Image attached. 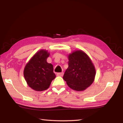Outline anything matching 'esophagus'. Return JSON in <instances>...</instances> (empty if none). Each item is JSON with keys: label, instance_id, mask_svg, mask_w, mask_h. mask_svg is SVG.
<instances>
[{"label": "esophagus", "instance_id": "34e87169", "mask_svg": "<svg viewBox=\"0 0 123 123\" xmlns=\"http://www.w3.org/2000/svg\"><path fill=\"white\" fill-rule=\"evenodd\" d=\"M63 72H61V73H57V75L59 76H62L63 75Z\"/></svg>", "mask_w": 123, "mask_h": 123}]
</instances>
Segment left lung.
<instances>
[{
  "label": "left lung",
  "mask_w": 123,
  "mask_h": 123,
  "mask_svg": "<svg viewBox=\"0 0 123 123\" xmlns=\"http://www.w3.org/2000/svg\"><path fill=\"white\" fill-rule=\"evenodd\" d=\"M68 67L63 79L70 88L82 91L93 82L95 69L90 58L82 50L75 51L68 55Z\"/></svg>",
  "instance_id": "obj_1"
}]
</instances>
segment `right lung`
<instances>
[{
    "label": "right lung",
    "instance_id": "right-lung-1",
    "mask_svg": "<svg viewBox=\"0 0 123 123\" xmlns=\"http://www.w3.org/2000/svg\"><path fill=\"white\" fill-rule=\"evenodd\" d=\"M50 54L45 50L37 52L26 64L24 76L28 86L36 91H43L49 88L56 75L53 66L47 62Z\"/></svg>",
    "mask_w": 123,
    "mask_h": 123
}]
</instances>
